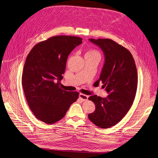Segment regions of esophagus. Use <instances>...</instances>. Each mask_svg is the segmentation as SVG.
Segmentation results:
<instances>
[{
    "label": "esophagus",
    "instance_id": "esophagus-1",
    "mask_svg": "<svg viewBox=\"0 0 158 158\" xmlns=\"http://www.w3.org/2000/svg\"><path fill=\"white\" fill-rule=\"evenodd\" d=\"M79 98L81 99L82 101H87L88 98V95H86L83 94H79Z\"/></svg>",
    "mask_w": 158,
    "mask_h": 158
}]
</instances>
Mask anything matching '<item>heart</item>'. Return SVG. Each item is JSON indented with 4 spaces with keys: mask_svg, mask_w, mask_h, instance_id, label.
<instances>
[{
    "mask_svg": "<svg viewBox=\"0 0 158 158\" xmlns=\"http://www.w3.org/2000/svg\"><path fill=\"white\" fill-rule=\"evenodd\" d=\"M86 54H91V55H95V56H98L100 57V54L97 51V50L95 49H90L89 51H88Z\"/></svg>",
    "mask_w": 158,
    "mask_h": 158,
    "instance_id": "obj_1",
    "label": "heart"
}]
</instances>
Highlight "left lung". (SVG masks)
<instances>
[{"label":"left lung","mask_w":158,"mask_h":158,"mask_svg":"<svg viewBox=\"0 0 158 158\" xmlns=\"http://www.w3.org/2000/svg\"><path fill=\"white\" fill-rule=\"evenodd\" d=\"M89 40L104 52L105 63L97 82H102L109 95L106 98L96 95L88 98L95 105V111L88 118L97 126L106 129L118 123L134 102L138 85L136 66L131 53L113 40Z\"/></svg>","instance_id":"obj_1"}]
</instances>
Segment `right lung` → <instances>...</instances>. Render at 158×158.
I'll return each mask as SVG.
<instances>
[{
  "instance_id": "1",
  "label": "right lung",
  "mask_w": 158,
  "mask_h": 158,
  "mask_svg": "<svg viewBox=\"0 0 158 158\" xmlns=\"http://www.w3.org/2000/svg\"><path fill=\"white\" fill-rule=\"evenodd\" d=\"M82 40L77 36H52L37 44L27 55L22 85L29 107L38 120L56 123L77 100L79 94L62 89L60 81L69 55Z\"/></svg>"
}]
</instances>
